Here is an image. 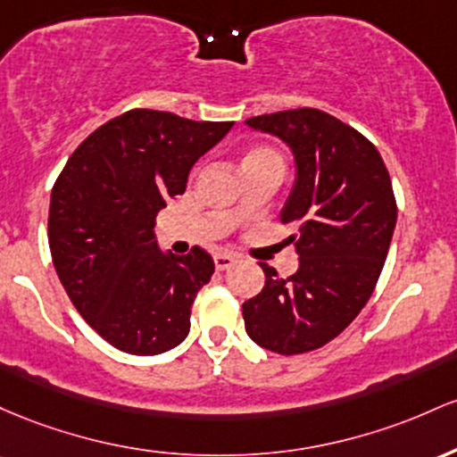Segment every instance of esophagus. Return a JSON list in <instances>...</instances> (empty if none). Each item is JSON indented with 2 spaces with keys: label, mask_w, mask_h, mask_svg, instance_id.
<instances>
[{
  "label": "esophagus",
  "mask_w": 457,
  "mask_h": 457,
  "mask_svg": "<svg viewBox=\"0 0 457 457\" xmlns=\"http://www.w3.org/2000/svg\"><path fill=\"white\" fill-rule=\"evenodd\" d=\"M235 261H237V256H235V254H215L213 256L215 270H218V271H224V270L233 268Z\"/></svg>",
  "instance_id": "1"
}]
</instances>
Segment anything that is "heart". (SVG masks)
<instances>
[{
	"label": "heart",
	"instance_id": "b5f03b06",
	"mask_svg": "<svg viewBox=\"0 0 457 457\" xmlns=\"http://www.w3.org/2000/svg\"><path fill=\"white\" fill-rule=\"evenodd\" d=\"M256 166H276L285 168L283 157L276 148L271 146H253L244 153L242 157V170L244 168H256Z\"/></svg>",
	"mask_w": 457,
	"mask_h": 457
}]
</instances>
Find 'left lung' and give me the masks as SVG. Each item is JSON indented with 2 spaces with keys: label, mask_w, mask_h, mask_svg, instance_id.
I'll use <instances>...</instances> for the list:
<instances>
[{
  "label": "left lung",
  "mask_w": 457,
  "mask_h": 457,
  "mask_svg": "<svg viewBox=\"0 0 457 457\" xmlns=\"http://www.w3.org/2000/svg\"><path fill=\"white\" fill-rule=\"evenodd\" d=\"M291 146L297 179L280 222L294 233L300 268L280 278L261 263L265 285L244 302L245 332L265 350L294 356L339 337L376 289L391 245L397 203L378 148L339 118L315 110L245 120Z\"/></svg>",
  "instance_id": "8db88e82"
}]
</instances>
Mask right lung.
<instances>
[{
	"label": "right lung",
	"mask_w": 457,
	"mask_h": 457,
	"mask_svg": "<svg viewBox=\"0 0 457 457\" xmlns=\"http://www.w3.org/2000/svg\"><path fill=\"white\" fill-rule=\"evenodd\" d=\"M230 127L137 107L92 131L55 179L51 259L79 315L116 350L153 356L187 337L213 259L198 245L163 254L153 227Z\"/></svg>",
	"instance_id": "1"
}]
</instances>
